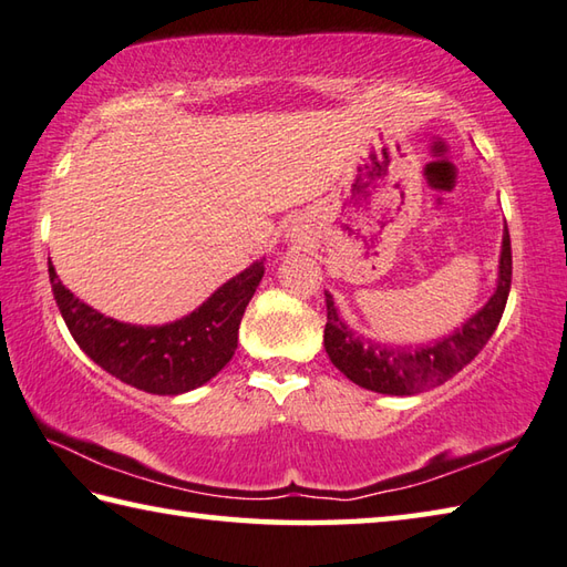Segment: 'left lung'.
I'll list each match as a JSON object with an SVG mask.
<instances>
[{"instance_id":"1","label":"left lung","mask_w":567,"mask_h":567,"mask_svg":"<svg viewBox=\"0 0 567 567\" xmlns=\"http://www.w3.org/2000/svg\"><path fill=\"white\" fill-rule=\"evenodd\" d=\"M511 269L514 266H511V237L506 227L504 244H501L498 284L488 303L452 336L416 350L390 348L352 333L343 318L338 316L333 296L326 293L328 323L323 330V343L328 358L348 380L372 392L416 394L444 384L458 370L466 368L494 336L508 301Z\"/></svg>"}]
</instances>
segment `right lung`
Instances as JSON below:
<instances>
[{"instance_id":"right-lung-1","label":"right lung","mask_w":567,"mask_h":567,"mask_svg":"<svg viewBox=\"0 0 567 567\" xmlns=\"http://www.w3.org/2000/svg\"><path fill=\"white\" fill-rule=\"evenodd\" d=\"M261 276L264 261H256L175 323L131 326L85 306L59 281L49 261L53 298L79 348L113 378L151 394L189 392L227 365Z\"/></svg>"}]
</instances>
